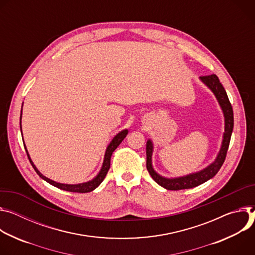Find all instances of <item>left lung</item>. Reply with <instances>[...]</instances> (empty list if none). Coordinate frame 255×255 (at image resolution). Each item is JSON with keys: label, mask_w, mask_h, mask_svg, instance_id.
I'll list each match as a JSON object with an SVG mask.
<instances>
[{"label": "left lung", "mask_w": 255, "mask_h": 255, "mask_svg": "<svg viewBox=\"0 0 255 255\" xmlns=\"http://www.w3.org/2000/svg\"><path fill=\"white\" fill-rule=\"evenodd\" d=\"M201 81L206 84L207 86L211 89V91L215 94L222 111L224 113L225 118V131L223 134V140L221 149L219 151V154L215 161L210 164L208 167H206L203 170L191 173L185 176L181 177H175V178H166L158 174L153 168L152 165V154H153V143L151 139L147 140V147H146V153H147V169L152 176V178L162 187L168 189V190H180V189H187L192 188L200 184H203L204 182L208 181L209 179L213 178L220 168L222 167L226 155H227V151L229 148L231 134L233 131L234 127V117H233V109L232 105L229 101L228 95L226 93L223 85L220 83L219 78L216 75H210V76H203L200 77Z\"/></svg>", "instance_id": "left-lung-1"}]
</instances>
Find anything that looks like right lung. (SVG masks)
I'll use <instances>...</instances> for the list:
<instances>
[{"label": "right lung", "mask_w": 255, "mask_h": 255, "mask_svg": "<svg viewBox=\"0 0 255 255\" xmlns=\"http://www.w3.org/2000/svg\"><path fill=\"white\" fill-rule=\"evenodd\" d=\"M23 106V104H22ZM21 118H22V110H21V115H20V129H21ZM128 134V129H124L122 131H120L115 137L112 138V140L110 142V144L107 146L106 148V151H105V155H104V160H103V164H102V167L100 169L99 173L90 181L88 182H84V183H79V184H64V183H60V182H55L47 177H45L44 175H42L39 171L38 169L35 167V165L33 164L29 154H28V151L25 147V150H26V153H27V156H28V159H29L32 167L34 168V170L36 171V173L39 175V177H41L43 180H45L46 182H48L49 184L58 187L60 189H63V190H67V191H71V192H80V193H85V192H90L92 190H94L96 187L99 186V184L104 180L108 170H109V167H110V158H111V155L112 153L115 152V150L120 146V144L123 142L124 138L127 136Z\"/></svg>", "instance_id": "obj_1"}]
</instances>
